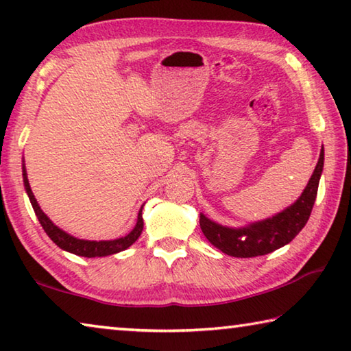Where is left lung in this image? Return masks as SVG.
Listing matches in <instances>:
<instances>
[{
	"mask_svg": "<svg viewBox=\"0 0 351 351\" xmlns=\"http://www.w3.org/2000/svg\"><path fill=\"white\" fill-rule=\"evenodd\" d=\"M322 170L324 147L320 150L319 161L310 181L294 204H291L272 218H266L263 221L252 223L246 228L239 229L226 228V226L212 221L203 213H199L201 230L213 246L224 254L232 255V257L249 258L276 251V249L288 245L304 229L317 197Z\"/></svg>",
	"mask_w": 351,
	"mask_h": 351,
	"instance_id": "8db88e82",
	"label": "left lung"
}]
</instances>
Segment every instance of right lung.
<instances>
[{"label": "right lung", "mask_w": 351, "mask_h": 351, "mask_svg": "<svg viewBox=\"0 0 351 351\" xmlns=\"http://www.w3.org/2000/svg\"><path fill=\"white\" fill-rule=\"evenodd\" d=\"M23 181H25V189L29 199H31V204L34 207L35 215H37L40 224L43 226L45 232L49 235V239L56 243L58 247H62L63 251H68L71 254L80 255V257H105V255H111V254H117L121 251H125L127 247H130L133 243L139 239L142 234V229H144V219H142V209L138 213V221H136L134 229L132 232L127 234L125 237H121V239L116 240H106V241H91V240H80L75 239V237L69 235L62 230L58 226L47 218L46 213L41 210V207L38 206L37 199H35L31 186H29V180H27V173L25 169V164H23Z\"/></svg>", "instance_id": "obj_1"}]
</instances>
